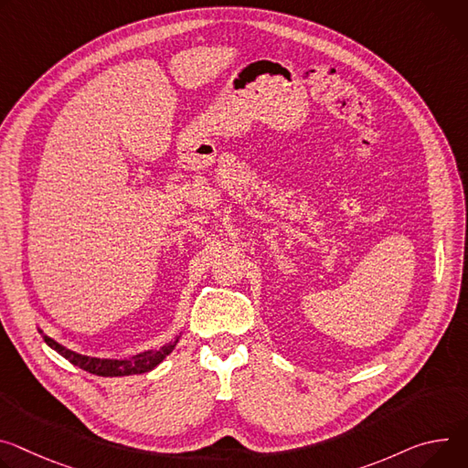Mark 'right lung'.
<instances>
[{
    "label": "right lung",
    "mask_w": 468,
    "mask_h": 468,
    "mask_svg": "<svg viewBox=\"0 0 468 468\" xmlns=\"http://www.w3.org/2000/svg\"><path fill=\"white\" fill-rule=\"evenodd\" d=\"M42 339L56 351L59 353L63 358H67L70 364L86 369L93 375L99 377H122V375H138V373H147L151 369H154L169 353H172L179 342V337H176L174 342L165 344L160 349H153V351H145L140 355H134L131 358H95V356H86V355H78L67 347H63L61 344H58L56 339H52L50 335L42 334V330H38Z\"/></svg>",
    "instance_id": "add662e5"
}]
</instances>
